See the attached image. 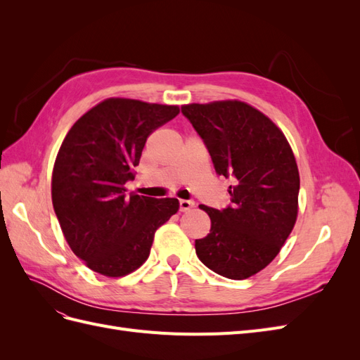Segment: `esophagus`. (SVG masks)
Here are the masks:
<instances>
[{
  "label": "esophagus",
  "instance_id": "esophagus-1",
  "mask_svg": "<svg viewBox=\"0 0 360 360\" xmlns=\"http://www.w3.org/2000/svg\"><path fill=\"white\" fill-rule=\"evenodd\" d=\"M179 204H180V212H188L195 205V202L191 200H180Z\"/></svg>",
  "mask_w": 360,
  "mask_h": 360
}]
</instances>
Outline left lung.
Here are the masks:
<instances>
[{
	"mask_svg": "<svg viewBox=\"0 0 360 360\" xmlns=\"http://www.w3.org/2000/svg\"><path fill=\"white\" fill-rule=\"evenodd\" d=\"M181 112L202 138L216 172L236 181L226 209L200 205L212 226L195 240V250L217 275L250 278L274 261L296 224V158L282 130L245 102L189 103Z\"/></svg>",
	"mask_w": 360,
	"mask_h": 360,
	"instance_id": "obj_1",
	"label": "left lung"
}]
</instances>
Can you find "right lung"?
Here are the masks:
<instances>
[{"mask_svg":"<svg viewBox=\"0 0 360 360\" xmlns=\"http://www.w3.org/2000/svg\"><path fill=\"white\" fill-rule=\"evenodd\" d=\"M180 112L177 105L110 97L64 138L52 169V204L64 238L85 266L108 278L146 263L155 233L179 210L176 198L127 195L147 138Z\"/></svg>","mask_w":360,"mask_h":360,"instance_id":"obj_1","label":"right lung"}]
</instances>
